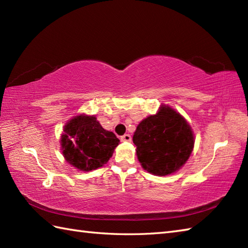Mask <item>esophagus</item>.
<instances>
[{
  "label": "esophagus",
  "instance_id": "esophagus-1",
  "mask_svg": "<svg viewBox=\"0 0 248 248\" xmlns=\"http://www.w3.org/2000/svg\"><path fill=\"white\" fill-rule=\"evenodd\" d=\"M120 140L123 141H131V140H132V138H131L130 134H124L123 136H121Z\"/></svg>",
  "mask_w": 248,
  "mask_h": 248
}]
</instances>
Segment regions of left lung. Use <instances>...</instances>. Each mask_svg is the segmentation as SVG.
I'll use <instances>...</instances> for the list:
<instances>
[{"mask_svg":"<svg viewBox=\"0 0 248 248\" xmlns=\"http://www.w3.org/2000/svg\"><path fill=\"white\" fill-rule=\"evenodd\" d=\"M136 155L144 170L167 176L181 168L192 154L194 136L182 116L165 105L147 117L133 135Z\"/></svg>","mask_w":248,"mask_h":248,"instance_id":"obj_1","label":"left lung"}]
</instances>
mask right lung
I'll use <instances>...</instances> for the list:
<instances>
[{
  "label": "right lung",
  "mask_w": 248,
  "mask_h": 248,
  "mask_svg": "<svg viewBox=\"0 0 248 248\" xmlns=\"http://www.w3.org/2000/svg\"><path fill=\"white\" fill-rule=\"evenodd\" d=\"M61 141L66 161L78 170L89 171L109 160L119 140L104 130L94 116L78 115L68 121Z\"/></svg>",
  "instance_id": "obj_1"
}]
</instances>
